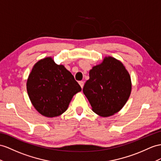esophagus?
<instances>
[{"instance_id": "obj_1", "label": "esophagus", "mask_w": 161, "mask_h": 161, "mask_svg": "<svg viewBox=\"0 0 161 161\" xmlns=\"http://www.w3.org/2000/svg\"><path fill=\"white\" fill-rule=\"evenodd\" d=\"M79 84L80 85V86L81 87V88H83L84 85V82L83 81H79Z\"/></svg>"}]
</instances>
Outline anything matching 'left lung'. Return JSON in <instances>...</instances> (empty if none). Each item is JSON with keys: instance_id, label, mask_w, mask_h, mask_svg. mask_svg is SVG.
Instances as JSON below:
<instances>
[{"instance_id": "obj_1", "label": "left lung", "mask_w": 161, "mask_h": 161, "mask_svg": "<svg viewBox=\"0 0 161 161\" xmlns=\"http://www.w3.org/2000/svg\"><path fill=\"white\" fill-rule=\"evenodd\" d=\"M89 76L83 92L93 112L103 117L119 112L131 91L130 77L123 64L114 58L106 57L90 70Z\"/></svg>"}]
</instances>
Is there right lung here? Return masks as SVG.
I'll return each instance as SVG.
<instances>
[{
    "label": "right lung",
    "mask_w": 161,
    "mask_h": 161,
    "mask_svg": "<svg viewBox=\"0 0 161 161\" xmlns=\"http://www.w3.org/2000/svg\"><path fill=\"white\" fill-rule=\"evenodd\" d=\"M31 101L46 117H56L67 109L74 94L81 90L73 75L52 58L39 60L32 68L26 84Z\"/></svg>",
    "instance_id": "add662e5"
}]
</instances>
